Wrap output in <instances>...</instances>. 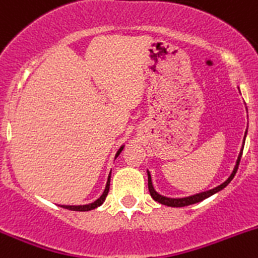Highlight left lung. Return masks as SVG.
Segmentation results:
<instances>
[{"mask_svg":"<svg viewBox=\"0 0 258 258\" xmlns=\"http://www.w3.org/2000/svg\"><path fill=\"white\" fill-rule=\"evenodd\" d=\"M246 136H247V131H246V134H244L243 146H242L241 151H239L238 159H237L236 165H234V169H233V171H232V174L229 175L228 179H227L226 181H223L221 185H218V186L213 187V189L206 190V191H202V192H197V194H192V196H189V197H184V198H167V197L161 196V194H159V192H157L156 190H155L154 185H152L151 174H150V171H149V170H147V179H149V191H150V194H151L152 199H154V201H156V202H159L160 204H164V206L174 207V208H179V207H186V206H191V204L199 203V202H202V201H204V199L209 198V197H212V196H213V194H216V192H218V191H221V190H223L224 187H226L227 185H228L229 182L232 181V179H233V177H234V175H236L237 169H238L239 161H241L242 152H243V147H244V141H246Z\"/></svg>","mask_w":258,"mask_h":258,"instance_id":"1","label":"left lung"}]
</instances>
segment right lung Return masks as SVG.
Returning a JSON list of instances; mask_svg holds the SVG:
<instances>
[{
    "mask_svg": "<svg viewBox=\"0 0 258 258\" xmlns=\"http://www.w3.org/2000/svg\"><path fill=\"white\" fill-rule=\"evenodd\" d=\"M123 147H124V145H122V146L119 147L118 151L116 152V156H114V159H117V156H118V155L121 154V151H122V150H123ZM109 182H111V172H109V175H108V179H107V182H106V187H104L103 192H102V196L99 197V198L97 199V201L92 202V203L83 204V206H59V207H61V208L69 209V211H76V212H88V211H92V209L98 208L99 206H102V204H103V202L106 201L107 196H108Z\"/></svg>",
    "mask_w": 258,
    "mask_h": 258,
    "instance_id": "obj_1",
    "label": "right lung"
}]
</instances>
